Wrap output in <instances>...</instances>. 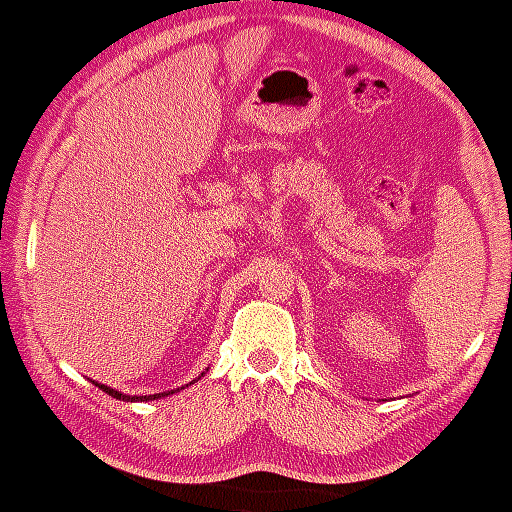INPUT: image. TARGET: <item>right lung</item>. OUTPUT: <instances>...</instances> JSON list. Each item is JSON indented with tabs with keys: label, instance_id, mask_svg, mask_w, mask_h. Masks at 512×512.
<instances>
[{
	"label": "right lung",
	"instance_id": "obj_1",
	"mask_svg": "<svg viewBox=\"0 0 512 512\" xmlns=\"http://www.w3.org/2000/svg\"><path fill=\"white\" fill-rule=\"evenodd\" d=\"M209 370V368H207ZM204 375V373H202ZM202 375H199V378H202ZM192 385V383H190ZM96 387H101L103 392H108L110 397H115V399H122V402H149V399H158V397H168V395H173L175 390H170V392H158V395H142V397H129V395H122V392H117V390H113V387H108V385H101V383H96ZM182 390V387H180Z\"/></svg>",
	"mask_w": 512,
	"mask_h": 512
}]
</instances>
